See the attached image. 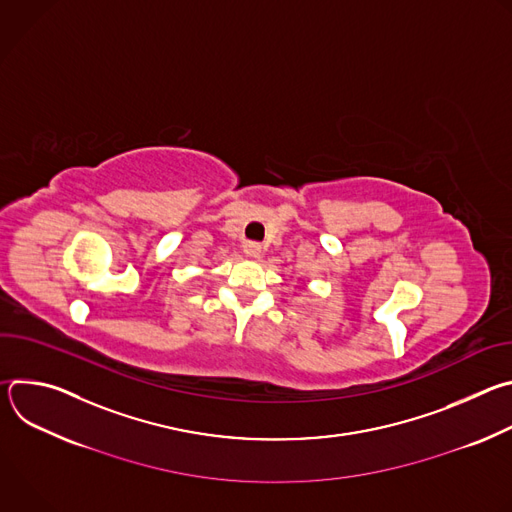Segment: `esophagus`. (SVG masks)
I'll list each match as a JSON object with an SVG mask.
<instances>
[{
	"label": "esophagus",
	"mask_w": 512,
	"mask_h": 512,
	"mask_svg": "<svg viewBox=\"0 0 512 512\" xmlns=\"http://www.w3.org/2000/svg\"><path fill=\"white\" fill-rule=\"evenodd\" d=\"M243 253H245L249 259H259V257H261V245H259V243H245V245H243Z\"/></svg>",
	"instance_id": "34e87169"
}]
</instances>
